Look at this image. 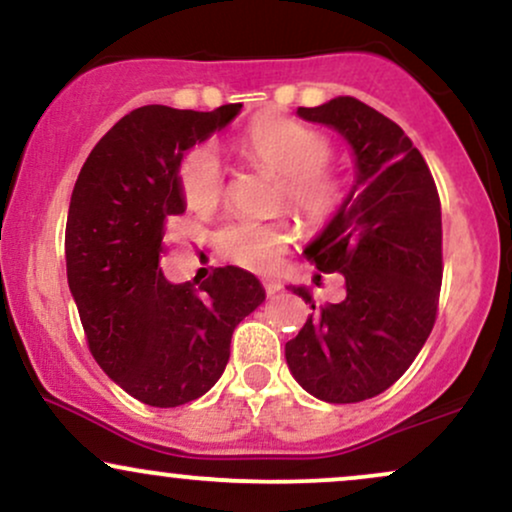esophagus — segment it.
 Segmentation results:
<instances>
[{
	"instance_id": "obj_1",
	"label": "esophagus",
	"mask_w": 512,
	"mask_h": 512,
	"mask_svg": "<svg viewBox=\"0 0 512 512\" xmlns=\"http://www.w3.org/2000/svg\"><path fill=\"white\" fill-rule=\"evenodd\" d=\"M264 291H267V296H269V298L276 296V293L281 291V281H276V279H267V281H264Z\"/></svg>"
}]
</instances>
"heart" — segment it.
<instances>
[{"label":"heart","instance_id":"b5f03b06","mask_svg":"<svg viewBox=\"0 0 512 512\" xmlns=\"http://www.w3.org/2000/svg\"><path fill=\"white\" fill-rule=\"evenodd\" d=\"M240 151L255 166L276 173L274 204H289L313 228H322L342 214L351 185L332 166L334 144L327 134L286 115H264L240 134ZM178 187L185 204L197 214H214L226 199V175L211 144H195L178 163ZM293 238L289 214L272 219H231L216 231V248L226 260L272 272Z\"/></svg>","mask_w":512,"mask_h":512}]
</instances>
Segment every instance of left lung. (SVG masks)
Instances as JSON below:
<instances>
[{
    "instance_id": "left-lung-1",
    "label": "left lung",
    "mask_w": 512,
    "mask_h": 512,
    "mask_svg": "<svg viewBox=\"0 0 512 512\" xmlns=\"http://www.w3.org/2000/svg\"><path fill=\"white\" fill-rule=\"evenodd\" d=\"M303 120L349 139L358 178L342 214L305 248L320 272L344 276L342 303L315 310L286 342V363L310 395L363 402L395 385L436 325L443 281L440 197L404 129L370 105L339 96L298 108Z\"/></svg>"
}]
</instances>
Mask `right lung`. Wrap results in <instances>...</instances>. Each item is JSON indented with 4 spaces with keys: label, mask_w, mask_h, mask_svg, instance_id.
Wrapping results in <instances>:
<instances>
[{
    "label": "right lung",
    "mask_w": 512,
    "mask_h": 512,
    "mask_svg": "<svg viewBox=\"0 0 512 512\" xmlns=\"http://www.w3.org/2000/svg\"><path fill=\"white\" fill-rule=\"evenodd\" d=\"M240 108L132 110L93 146L74 185L64 252L88 349L151 407H180L211 390L233 330L264 303L257 276L240 267H216L199 287L170 284L158 267L166 223L185 211L175 178L182 154Z\"/></svg>",
    "instance_id": "right-lung-1"
}]
</instances>
